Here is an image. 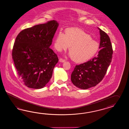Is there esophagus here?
<instances>
[{"label": "esophagus", "mask_w": 129, "mask_h": 129, "mask_svg": "<svg viewBox=\"0 0 129 129\" xmlns=\"http://www.w3.org/2000/svg\"><path fill=\"white\" fill-rule=\"evenodd\" d=\"M59 62H62V63H63V62H64L66 60H65V59H63V58H60L59 59Z\"/></svg>", "instance_id": "esophagus-1"}]
</instances>
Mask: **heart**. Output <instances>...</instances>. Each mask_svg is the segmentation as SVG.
I'll use <instances>...</instances> for the list:
<instances>
[{
	"mask_svg": "<svg viewBox=\"0 0 129 129\" xmlns=\"http://www.w3.org/2000/svg\"><path fill=\"white\" fill-rule=\"evenodd\" d=\"M57 51L66 50L70 46V56L76 63H82L91 59L98 52L99 45L91 36L77 27L67 28L64 34L59 31L54 41Z\"/></svg>",
	"mask_w": 129,
	"mask_h": 129,
	"instance_id": "b5f03b06",
	"label": "heart"
}]
</instances>
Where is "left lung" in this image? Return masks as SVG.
Masks as SVG:
<instances>
[{"mask_svg":"<svg viewBox=\"0 0 129 129\" xmlns=\"http://www.w3.org/2000/svg\"><path fill=\"white\" fill-rule=\"evenodd\" d=\"M99 29L101 36L99 49L101 50L98 55L86 63L76 66L71 75L73 85L81 89H88L99 84L112 61V46L109 37Z\"/></svg>","mask_w":129,"mask_h":129,"instance_id":"obj_1","label":"left lung"}]
</instances>
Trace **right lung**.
<instances>
[{"label": "right lung", "mask_w": 129, "mask_h": 129, "mask_svg": "<svg viewBox=\"0 0 129 129\" xmlns=\"http://www.w3.org/2000/svg\"><path fill=\"white\" fill-rule=\"evenodd\" d=\"M58 23L56 20L22 30L17 36L12 57L17 73L25 85L40 89L52 77L58 58L50 47Z\"/></svg>", "instance_id": "1"}]
</instances>
